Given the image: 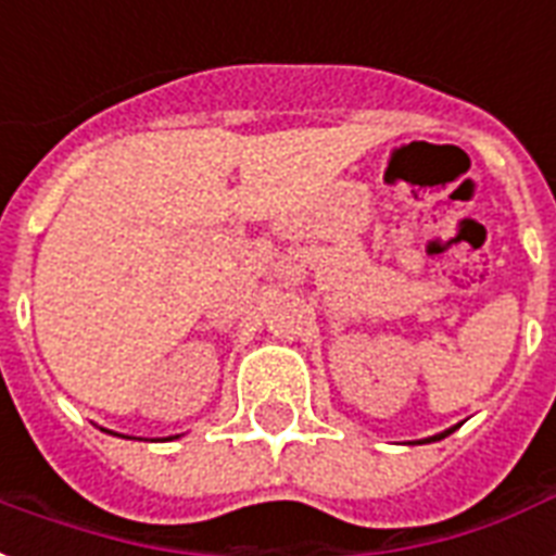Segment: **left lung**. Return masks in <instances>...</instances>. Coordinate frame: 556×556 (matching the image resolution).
<instances>
[{
	"instance_id": "8db88e82",
	"label": "left lung",
	"mask_w": 556,
	"mask_h": 556,
	"mask_svg": "<svg viewBox=\"0 0 556 556\" xmlns=\"http://www.w3.org/2000/svg\"><path fill=\"white\" fill-rule=\"evenodd\" d=\"M453 432V429H446V432H441V434H434V438H429V441H441V438H446V434Z\"/></svg>"
}]
</instances>
